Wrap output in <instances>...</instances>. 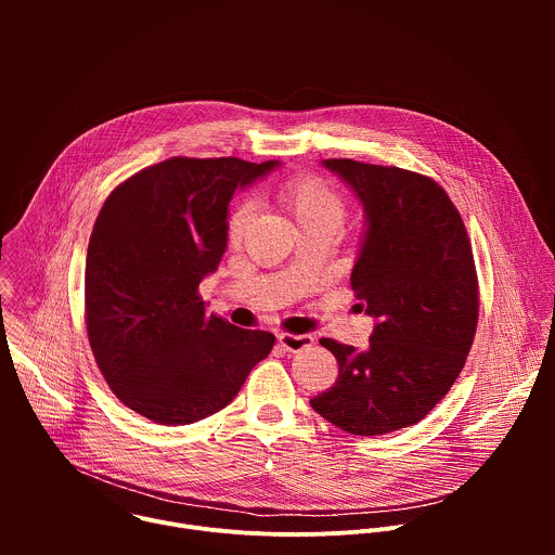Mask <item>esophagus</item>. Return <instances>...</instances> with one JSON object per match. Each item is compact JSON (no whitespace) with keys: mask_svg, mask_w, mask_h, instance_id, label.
I'll return each instance as SVG.
<instances>
[{"mask_svg":"<svg viewBox=\"0 0 555 555\" xmlns=\"http://www.w3.org/2000/svg\"><path fill=\"white\" fill-rule=\"evenodd\" d=\"M279 345L289 353H298L302 349H309L313 345V338L309 334H279Z\"/></svg>","mask_w":555,"mask_h":555,"instance_id":"34e87169","label":"esophagus"}]
</instances>
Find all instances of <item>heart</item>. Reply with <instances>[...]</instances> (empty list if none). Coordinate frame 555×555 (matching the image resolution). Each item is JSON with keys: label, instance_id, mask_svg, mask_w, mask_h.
Masks as SVG:
<instances>
[{"label": "heart", "instance_id": "1", "mask_svg": "<svg viewBox=\"0 0 555 555\" xmlns=\"http://www.w3.org/2000/svg\"><path fill=\"white\" fill-rule=\"evenodd\" d=\"M276 199L281 206L287 210V215L296 221L300 232L307 230H338L345 215H347V204L345 197L323 178L307 176V178H296L279 186ZM255 206L253 202H242L236 204L228 217V240L232 244H240L244 240V234L253 221Z\"/></svg>", "mask_w": 555, "mask_h": 555}]
</instances>
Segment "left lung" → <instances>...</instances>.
Masks as SVG:
<instances>
[{
	"instance_id": "left-lung-1",
	"label": "left lung",
	"mask_w": 555,
	"mask_h": 555,
	"mask_svg": "<svg viewBox=\"0 0 555 555\" xmlns=\"http://www.w3.org/2000/svg\"><path fill=\"white\" fill-rule=\"evenodd\" d=\"M362 202L366 230L351 287L375 319L369 349L323 338L336 384L311 409L360 437L422 422L459 377L479 321L463 219L430 178L347 157L323 160Z\"/></svg>"
}]
</instances>
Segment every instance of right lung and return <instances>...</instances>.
Here are the masks:
<instances>
[{
	"mask_svg": "<svg viewBox=\"0 0 555 555\" xmlns=\"http://www.w3.org/2000/svg\"><path fill=\"white\" fill-rule=\"evenodd\" d=\"M274 167L171 157L116 186L96 217L86 263L90 345L116 398L155 424L221 411L274 347L268 332L206 313L197 294L225 253L232 193Z\"/></svg>",
	"mask_w": 555,
	"mask_h": 555,
	"instance_id": "1",
	"label": "right lung"
}]
</instances>
